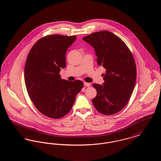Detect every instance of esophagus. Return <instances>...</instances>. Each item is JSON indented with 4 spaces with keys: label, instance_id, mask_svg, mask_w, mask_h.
Here are the masks:
<instances>
[{
    "label": "esophagus",
    "instance_id": "1",
    "mask_svg": "<svg viewBox=\"0 0 161 161\" xmlns=\"http://www.w3.org/2000/svg\"><path fill=\"white\" fill-rule=\"evenodd\" d=\"M84 85H85V86L90 87L91 86V83H86V82H85V83H84Z\"/></svg>",
    "mask_w": 161,
    "mask_h": 161
}]
</instances>
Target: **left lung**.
I'll return each mask as SVG.
<instances>
[{
	"label": "left lung",
	"mask_w": 161,
	"mask_h": 161,
	"mask_svg": "<svg viewBox=\"0 0 161 161\" xmlns=\"http://www.w3.org/2000/svg\"><path fill=\"white\" fill-rule=\"evenodd\" d=\"M83 40L94 49L97 63L106 69L103 85L93 84L97 96L92 103L105 115L121 111L134 91L136 70L134 57L124 42L107 31L94 32Z\"/></svg>",
	"instance_id": "8db88e82"
}]
</instances>
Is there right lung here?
I'll use <instances>...</instances> for the list:
<instances>
[{
  "instance_id": "obj_1",
  "label": "right lung",
  "mask_w": 161,
  "mask_h": 161,
  "mask_svg": "<svg viewBox=\"0 0 161 161\" xmlns=\"http://www.w3.org/2000/svg\"><path fill=\"white\" fill-rule=\"evenodd\" d=\"M76 38L56 34L43 37L32 47L27 58V91L37 110L51 118H61L70 111L76 96L83 87L81 81L62 80L59 75L66 66L67 50Z\"/></svg>"
}]
</instances>
